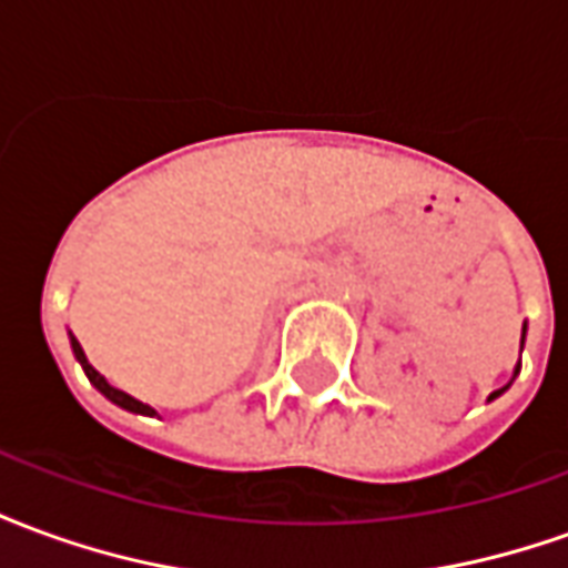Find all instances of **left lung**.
Returning a JSON list of instances; mask_svg holds the SVG:
<instances>
[{
    "mask_svg": "<svg viewBox=\"0 0 568 568\" xmlns=\"http://www.w3.org/2000/svg\"><path fill=\"white\" fill-rule=\"evenodd\" d=\"M524 341H526V325H524V334H520V349H524ZM505 389H508V386H505ZM505 389H499V393H493V395H489V398H496V395H501V393H505Z\"/></svg>",
    "mask_w": 568,
    "mask_h": 568,
    "instance_id": "1",
    "label": "left lung"
}]
</instances>
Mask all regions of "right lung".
<instances>
[{
  "mask_svg": "<svg viewBox=\"0 0 568 568\" xmlns=\"http://www.w3.org/2000/svg\"><path fill=\"white\" fill-rule=\"evenodd\" d=\"M69 341H72V353H75V358H79V362H81V368H84V374H88V381H91L93 386H97V389H100V393H103L105 398H109V402H115L118 407H124V410H133V414H149V417H151V414H154V410H151L149 405H142V402H136L133 395L121 393V389H115V386H109L103 374L93 368L91 362H88V356H84V349H81L79 341H75V337H69Z\"/></svg>",
  "mask_w": 568,
  "mask_h": 568,
  "instance_id": "1",
  "label": "right lung"
}]
</instances>
